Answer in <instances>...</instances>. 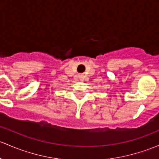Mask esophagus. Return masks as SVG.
Listing matches in <instances>:
<instances>
[{
  "label": "esophagus",
  "mask_w": 159,
  "mask_h": 159,
  "mask_svg": "<svg viewBox=\"0 0 159 159\" xmlns=\"http://www.w3.org/2000/svg\"><path fill=\"white\" fill-rule=\"evenodd\" d=\"M79 78H81V80H82V78H83V75H80V76H79Z\"/></svg>",
  "instance_id": "1"
}]
</instances>
